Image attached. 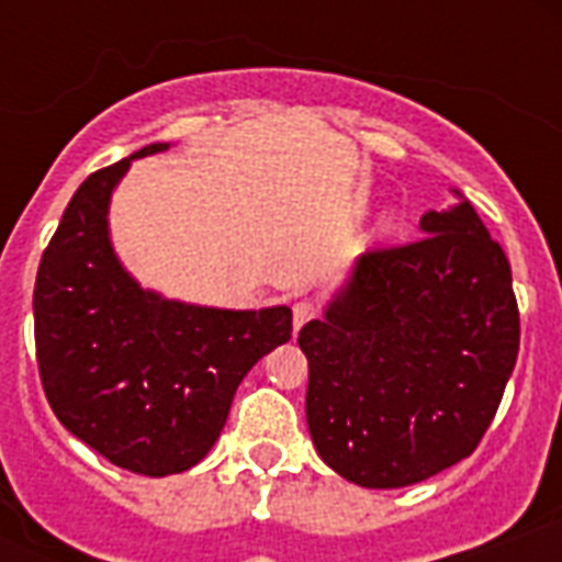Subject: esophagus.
<instances>
[{
    "label": "esophagus",
    "instance_id": "obj_1",
    "mask_svg": "<svg viewBox=\"0 0 562 562\" xmlns=\"http://www.w3.org/2000/svg\"><path fill=\"white\" fill-rule=\"evenodd\" d=\"M312 317H317L315 303H308V300H300V303H294V333H297L303 324H308Z\"/></svg>",
    "mask_w": 562,
    "mask_h": 562
}]
</instances>
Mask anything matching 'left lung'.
<instances>
[{
    "label": "left lung",
    "mask_w": 562,
    "mask_h": 562,
    "mask_svg": "<svg viewBox=\"0 0 562 562\" xmlns=\"http://www.w3.org/2000/svg\"><path fill=\"white\" fill-rule=\"evenodd\" d=\"M419 229L361 256L297 338L308 435L359 487H408L470 458L519 352L510 262L472 203L426 212Z\"/></svg>",
    "instance_id": "8db88e82"
}]
</instances>
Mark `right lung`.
<instances>
[{"label":"right lung","mask_w":562,"mask_h":562,"mask_svg":"<svg viewBox=\"0 0 562 562\" xmlns=\"http://www.w3.org/2000/svg\"><path fill=\"white\" fill-rule=\"evenodd\" d=\"M145 145L83 180L34 282L40 382L55 417L110 463L175 475L206 458L236 387L291 338V308L192 306L145 291L113 254L110 194Z\"/></svg>","instance_id":"obj_1"}]
</instances>
